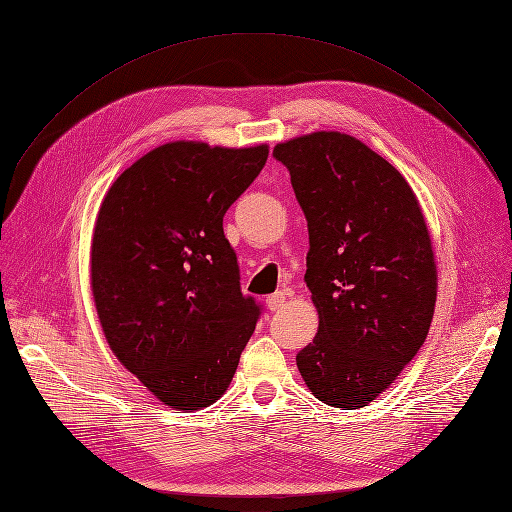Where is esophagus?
<instances>
[{
  "mask_svg": "<svg viewBox=\"0 0 512 512\" xmlns=\"http://www.w3.org/2000/svg\"><path fill=\"white\" fill-rule=\"evenodd\" d=\"M284 303H286L284 293H274V295H270L268 299H265V305H268V309H270V311H278Z\"/></svg>",
  "mask_w": 512,
  "mask_h": 512,
  "instance_id": "1",
  "label": "esophagus"
}]
</instances>
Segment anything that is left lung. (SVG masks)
Here are the masks:
<instances>
[{
  "instance_id": "left-lung-1",
  "label": "left lung",
  "mask_w": 512,
  "mask_h": 512,
  "mask_svg": "<svg viewBox=\"0 0 512 512\" xmlns=\"http://www.w3.org/2000/svg\"><path fill=\"white\" fill-rule=\"evenodd\" d=\"M307 219L305 282L318 309L297 368L320 402L358 410L425 343L437 299L431 236L389 161L341 131L276 144Z\"/></svg>"
}]
</instances>
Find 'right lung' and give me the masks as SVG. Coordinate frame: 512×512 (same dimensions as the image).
Segmentation results:
<instances>
[{
	"label": "right lung",
	"mask_w": 512,
	"mask_h": 512,
	"mask_svg": "<svg viewBox=\"0 0 512 512\" xmlns=\"http://www.w3.org/2000/svg\"><path fill=\"white\" fill-rule=\"evenodd\" d=\"M268 146L169 142L106 192L92 238V293L117 360L175 410L226 393L261 307L240 293L224 215Z\"/></svg>",
	"instance_id": "right-lung-1"
}]
</instances>
